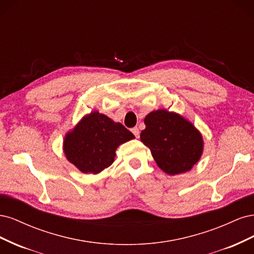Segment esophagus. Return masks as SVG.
Listing matches in <instances>:
<instances>
[{
  "label": "esophagus",
  "mask_w": 254,
  "mask_h": 254,
  "mask_svg": "<svg viewBox=\"0 0 254 254\" xmlns=\"http://www.w3.org/2000/svg\"><path fill=\"white\" fill-rule=\"evenodd\" d=\"M131 131H132V133L134 134V136L136 137V139L140 136V130H139V128H137V127H133L131 129Z\"/></svg>",
  "instance_id": "esophagus-1"
}]
</instances>
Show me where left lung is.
Segmentation results:
<instances>
[{"label": "left lung", "instance_id": "1", "mask_svg": "<svg viewBox=\"0 0 254 254\" xmlns=\"http://www.w3.org/2000/svg\"><path fill=\"white\" fill-rule=\"evenodd\" d=\"M141 141L149 147L158 166L168 175L190 171L201 157V134L179 114L164 109L145 118Z\"/></svg>", "mask_w": 254, "mask_h": 254}]
</instances>
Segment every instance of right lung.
I'll use <instances>...</instances> for the list:
<instances>
[{
    "instance_id": "right-lung-1",
    "label": "right lung",
    "mask_w": 254,
    "mask_h": 254,
    "mask_svg": "<svg viewBox=\"0 0 254 254\" xmlns=\"http://www.w3.org/2000/svg\"><path fill=\"white\" fill-rule=\"evenodd\" d=\"M134 135L121 123L94 111L84 117L64 139L67 160L84 174H98L110 166L118 146Z\"/></svg>"
}]
</instances>
